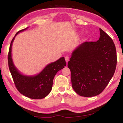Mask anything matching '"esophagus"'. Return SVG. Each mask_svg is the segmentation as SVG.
Instances as JSON below:
<instances>
[{"mask_svg": "<svg viewBox=\"0 0 123 123\" xmlns=\"http://www.w3.org/2000/svg\"><path fill=\"white\" fill-rule=\"evenodd\" d=\"M65 59L66 62H68L69 61V57L68 56H65Z\"/></svg>", "mask_w": 123, "mask_h": 123, "instance_id": "obj_1", "label": "esophagus"}]
</instances>
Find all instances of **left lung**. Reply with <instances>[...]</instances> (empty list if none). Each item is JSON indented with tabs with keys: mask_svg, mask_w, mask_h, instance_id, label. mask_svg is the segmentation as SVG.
<instances>
[{
	"mask_svg": "<svg viewBox=\"0 0 123 123\" xmlns=\"http://www.w3.org/2000/svg\"><path fill=\"white\" fill-rule=\"evenodd\" d=\"M99 31V40L80 45L72 53L68 63L73 90L82 97L101 94L116 68V49L113 41L101 28Z\"/></svg>",
	"mask_w": 123,
	"mask_h": 123,
	"instance_id": "1",
	"label": "left lung"
}]
</instances>
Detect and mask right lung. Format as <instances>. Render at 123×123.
<instances>
[{"label":"right lung","instance_id":"add662e5","mask_svg":"<svg viewBox=\"0 0 123 123\" xmlns=\"http://www.w3.org/2000/svg\"><path fill=\"white\" fill-rule=\"evenodd\" d=\"M25 29L18 31L15 36L19 32ZM15 36L12 39L10 46L8 54V64L15 87L21 94L29 98L37 99L45 98L51 90L54 77L56 73L66 66V63L64 57L61 58L57 61L48 65L37 75L33 76L23 75L18 71L14 65L12 58V46Z\"/></svg>","mask_w":123,"mask_h":123}]
</instances>
